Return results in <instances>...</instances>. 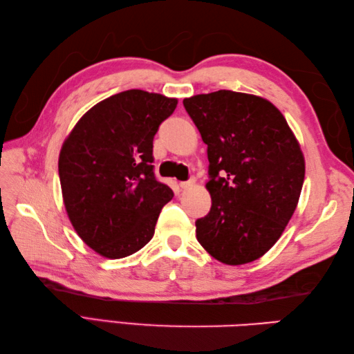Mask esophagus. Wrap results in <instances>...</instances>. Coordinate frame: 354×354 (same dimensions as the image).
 I'll list each match as a JSON object with an SVG mask.
<instances>
[{
  "instance_id": "obj_1",
  "label": "esophagus",
  "mask_w": 354,
  "mask_h": 354,
  "mask_svg": "<svg viewBox=\"0 0 354 354\" xmlns=\"http://www.w3.org/2000/svg\"><path fill=\"white\" fill-rule=\"evenodd\" d=\"M194 183H196V181H194V179H189V181H184V183L179 184V187H181L183 190H189V189H192V187L194 185Z\"/></svg>"
}]
</instances>
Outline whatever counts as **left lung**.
<instances>
[{
	"label": "left lung",
	"instance_id": "1",
	"mask_svg": "<svg viewBox=\"0 0 354 354\" xmlns=\"http://www.w3.org/2000/svg\"><path fill=\"white\" fill-rule=\"evenodd\" d=\"M183 103L209 161L212 208L196 221L198 242L225 265L257 260L297 208L306 171L299 142L263 97L221 89Z\"/></svg>",
	"mask_w": 354,
	"mask_h": 354
}]
</instances>
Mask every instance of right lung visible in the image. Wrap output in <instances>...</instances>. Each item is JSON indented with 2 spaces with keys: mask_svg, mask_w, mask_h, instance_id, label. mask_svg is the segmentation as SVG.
<instances>
[{
  "mask_svg": "<svg viewBox=\"0 0 354 354\" xmlns=\"http://www.w3.org/2000/svg\"><path fill=\"white\" fill-rule=\"evenodd\" d=\"M176 99L129 89L97 103L65 138L59 178L79 237L106 259H123L153 237L173 198L153 173V137Z\"/></svg>",
  "mask_w": 354,
  "mask_h": 354,
  "instance_id": "add662e5",
  "label": "right lung"
}]
</instances>
